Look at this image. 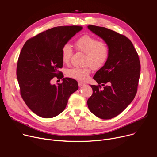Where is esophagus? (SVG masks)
<instances>
[{"label": "esophagus", "instance_id": "obj_1", "mask_svg": "<svg viewBox=\"0 0 157 157\" xmlns=\"http://www.w3.org/2000/svg\"><path fill=\"white\" fill-rule=\"evenodd\" d=\"M85 85H86L85 83H84V82H81V81H78V86H79L80 87H82V86H85Z\"/></svg>", "mask_w": 157, "mask_h": 157}]
</instances>
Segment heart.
<instances>
[{"instance_id":"b5f03b06","label":"heart","mask_w":157,"mask_h":157,"mask_svg":"<svg viewBox=\"0 0 157 157\" xmlns=\"http://www.w3.org/2000/svg\"><path fill=\"white\" fill-rule=\"evenodd\" d=\"M78 50L87 55L86 64L93 68H101L107 62L109 56V49L107 44L99 41L91 35H85L79 38L75 42ZM73 54V49L70 44H66L61 49V59L64 63H68ZM91 70L88 68H73L67 71L68 76L79 80L86 81Z\"/></svg>"}]
</instances>
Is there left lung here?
<instances>
[{
  "label": "left lung",
  "mask_w": 157,
  "mask_h": 157,
  "mask_svg": "<svg viewBox=\"0 0 157 157\" xmlns=\"http://www.w3.org/2000/svg\"><path fill=\"white\" fill-rule=\"evenodd\" d=\"M87 28L102 38L109 49L107 62L93 77L99 85H91L93 93L87 106L99 118L110 119L121 114L135 98L140 63L132 43L124 35L105 27ZM100 84L104 86L102 90Z\"/></svg>",
  "instance_id": "8db88e82"
}]
</instances>
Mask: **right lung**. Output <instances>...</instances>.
Masks as SVG:
<instances>
[{
    "instance_id": "obj_1",
    "label": "right lung",
    "mask_w": 157,
    "mask_h": 157,
    "mask_svg": "<svg viewBox=\"0 0 157 157\" xmlns=\"http://www.w3.org/2000/svg\"><path fill=\"white\" fill-rule=\"evenodd\" d=\"M79 26L54 27L27 40L20 53L17 76L20 94L27 105L43 118L54 117L64 110L70 96L78 89V82L63 78L58 86L54 77L63 78L61 49L78 32Z\"/></svg>"
}]
</instances>
